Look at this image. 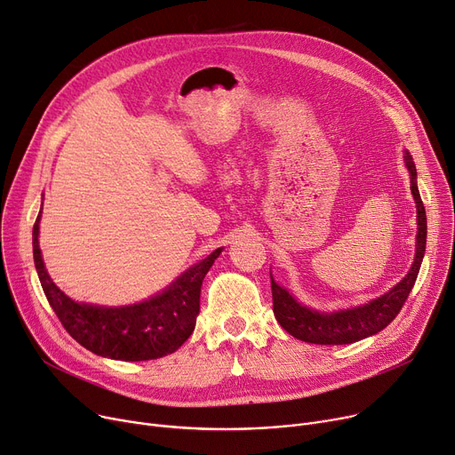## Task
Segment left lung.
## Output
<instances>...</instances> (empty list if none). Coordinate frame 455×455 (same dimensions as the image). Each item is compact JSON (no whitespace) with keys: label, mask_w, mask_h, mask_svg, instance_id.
<instances>
[{"label":"left lung","mask_w":455,"mask_h":455,"mask_svg":"<svg viewBox=\"0 0 455 455\" xmlns=\"http://www.w3.org/2000/svg\"><path fill=\"white\" fill-rule=\"evenodd\" d=\"M406 167L410 171L411 193L417 204V248L415 260L411 269L403 281L394 286L388 293L379 299L354 307L342 309L335 313H319L299 304L284 288L278 286L271 276V293H273V313L290 335L311 344H349L379 333L387 328L404 306L415 281L427 250V212L417 189V171L410 153L404 155Z\"/></svg>","instance_id":"obj_1"}]
</instances>
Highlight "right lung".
<instances>
[{
	"instance_id": "1",
	"label": "right lung",
	"mask_w": 455,
	"mask_h": 455,
	"mask_svg": "<svg viewBox=\"0 0 455 455\" xmlns=\"http://www.w3.org/2000/svg\"><path fill=\"white\" fill-rule=\"evenodd\" d=\"M32 228V253L44 293L56 317L89 352L116 361H151L165 357L189 339L200 311V288L220 248L189 267L162 295L124 307L78 304L56 288L45 271L38 233Z\"/></svg>"
}]
</instances>
